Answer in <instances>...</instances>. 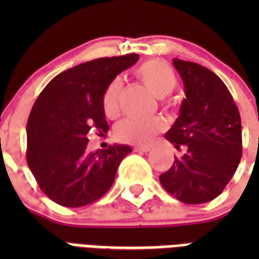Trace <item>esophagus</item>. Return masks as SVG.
<instances>
[{"label": "esophagus", "instance_id": "obj_1", "mask_svg": "<svg viewBox=\"0 0 259 259\" xmlns=\"http://www.w3.org/2000/svg\"><path fill=\"white\" fill-rule=\"evenodd\" d=\"M149 146H134V152H149Z\"/></svg>", "mask_w": 259, "mask_h": 259}]
</instances>
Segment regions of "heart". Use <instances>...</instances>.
<instances>
[{
    "instance_id": "heart-1",
    "label": "heart",
    "mask_w": 259,
    "mask_h": 259,
    "mask_svg": "<svg viewBox=\"0 0 259 259\" xmlns=\"http://www.w3.org/2000/svg\"><path fill=\"white\" fill-rule=\"evenodd\" d=\"M137 78L141 80L150 93L157 98H165L172 93L177 84V78L173 70L166 63L160 60H149L142 63L136 70ZM122 83L119 79H114L106 87L102 105L107 118H115L119 114V91ZM165 123L161 118H150L146 121L127 118L123 119L115 127V136L118 140L129 144H148L153 140L156 134L162 132Z\"/></svg>"
}]
</instances>
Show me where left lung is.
Segmentation results:
<instances>
[{
	"label": "left lung",
	"instance_id": "obj_1",
	"mask_svg": "<svg viewBox=\"0 0 259 259\" xmlns=\"http://www.w3.org/2000/svg\"><path fill=\"white\" fill-rule=\"evenodd\" d=\"M172 62L184 83L185 98L165 138L185 152L160 175V183L177 200L201 204L223 192L239 165L241 115L217 74L197 63Z\"/></svg>",
	"mask_w": 259,
	"mask_h": 259
}]
</instances>
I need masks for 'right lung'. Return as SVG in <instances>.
<instances>
[{
    "label": "right lung",
    "instance_id": "right-lung-1",
    "mask_svg": "<svg viewBox=\"0 0 259 259\" xmlns=\"http://www.w3.org/2000/svg\"><path fill=\"white\" fill-rule=\"evenodd\" d=\"M137 54L101 58L55 76L34 102L26 123V162L41 191L64 207H83L113 185L127 145L87 152L91 129L107 133L102 98Z\"/></svg>",
    "mask_w": 259,
    "mask_h": 259
}]
</instances>
